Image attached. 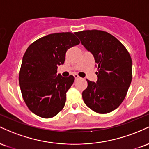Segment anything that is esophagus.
I'll use <instances>...</instances> for the list:
<instances>
[{"label": "esophagus", "mask_w": 149, "mask_h": 149, "mask_svg": "<svg viewBox=\"0 0 149 149\" xmlns=\"http://www.w3.org/2000/svg\"><path fill=\"white\" fill-rule=\"evenodd\" d=\"M73 76L75 77V79H76V80H78V79H79V78H80V76H78V74H74V75H73Z\"/></svg>", "instance_id": "obj_1"}]
</instances>
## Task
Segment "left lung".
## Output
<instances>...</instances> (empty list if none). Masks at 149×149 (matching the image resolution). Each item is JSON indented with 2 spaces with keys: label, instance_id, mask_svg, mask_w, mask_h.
<instances>
[{
  "label": "left lung",
  "instance_id": "1",
  "mask_svg": "<svg viewBox=\"0 0 149 149\" xmlns=\"http://www.w3.org/2000/svg\"><path fill=\"white\" fill-rule=\"evenodd\" d=\"M82 45L92 52L97 66L96 83L88 81L82 93L88 107L100 114L117 109L130 85L132 59L125 47L111 34L100 30L76 32Z\"/></svg>",
  "mask_w": 149,
  "mask_h": 149
}]
</instances>
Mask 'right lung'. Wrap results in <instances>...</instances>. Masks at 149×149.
<instances>
[{
    "mask_svg": "<svg viewBox=\"0 0 149 149\" xmlns=\"http://www.w3.org/2000/svg\"><path fill=\"white\" fill-rule=\"evenodd\" d=\"M80 43L71 32L49 34L29 46L24 54L19 82L27 107L36 115L50 118L64 107L66 92L75 78L58 74L70 47Z\"/></svg>",
    "mask_w": 149,
    "mask_h": 149,
    "instance_id": "right-lung-1",
    "label": "right lung"
}]
</instances>
